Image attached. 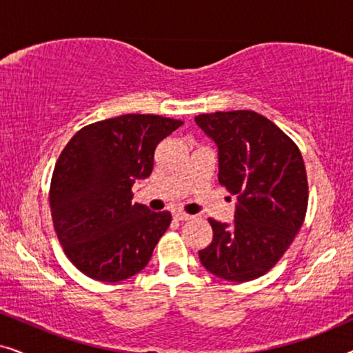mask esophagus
<instances>
[{
	"label": "esophagus",
	"mask_w": 353,
	"mask_h": 353,
	"mask_svg": "<svg viewBox=\"0 0 353 353\" xmlns=\"http://www.w3.org/2000/svg\"><path fill=\"white\" fill-rule=\"evenodd\" d=\"M173 219L180 220V221H185V220H190L191 215L185 214V212H175V214H173Z\"/></svg>",
	"instance_id": "obj_1"
}]
</instances>
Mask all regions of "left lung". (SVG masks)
I'll use <instances>...</instances> for the list:
<instances>
[{"mask_svg":"<svg viewBox=\"0 0 353 353\" xmlns=\"http://www.w3.org/2000/svg\"><path fill=\"white\" fill-rule=\"evenodd\" d=\"M194 120L219 148L220 185L238 197L233 223L209 219L214 239L199 250L201 263L226 281H252L278 263L305 219L302 154L254 110L201 114Z\"/></svg>","mask_w":353,"mask_h":353,"instance_id":"1","label":"left lung"}]
</instances>
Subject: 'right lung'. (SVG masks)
I'll list each match as a JSON object with an SVG mask.
<instances>
[{"instance_id":"add662e5","label":"right lung","mask_w":353,"mask_h":353,"mask_svg":"<svg viewBox=\"0 0 353 353\" xmlns=\"http://www.w3.org/2000/svg\"><path fill=\"white\" fill-rule=\"evenodd\" d=\"M181 120L125 114L79 130L57 159L50 188L57 239L72 263L96 281L141 272L172 221L132 202V186L152 172L157 144Z\"/></svg>"}]
</instances>
